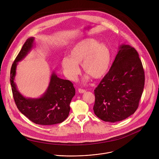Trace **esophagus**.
Instances as JSON below:
<instances>
[{"mask_svg": "<svg viewBox=\"0 0 159 159\" xmlns=\"http://www.w3.org/2000/svg\"><path fill=\"white\" fill-rule=\"evenodd\" d=\"M78 92L80 93H84L86 92V90L85 89H81V88H79L78 89Z\"/></svg>", "mask_w": 159, "mask_h": 159, "instance_id": "1", "label": "esophagus"}]
</instances>
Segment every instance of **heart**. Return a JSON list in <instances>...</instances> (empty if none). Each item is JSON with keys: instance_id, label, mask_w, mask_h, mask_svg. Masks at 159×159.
<instances>
[{"instance_id": "heart-1", "label": "heart", "mask_w": 159, "mask_h": 159, "mask_svg": "<svg viewBox=\"0 0 159 159\" xmlns=\"http://www.w3.org/2000/svg\"><path fill=\"white\" fill-rule=\"evenodd\" d=\"M111 62V52L107 45L99 43L93 39H85L77 43L70 50L69 57H64L61 65L65 76L70 80H75L80 73L79 67L81 64L83 70L88 75L98 79L108 71Z\"/></svg>"}]
</instances>
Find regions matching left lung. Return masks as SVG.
<instances>
[{"label": "left lung", "mask_w": 159, "mask_h": 159, "mask_svg": "<svg viewBox=\"0 0 159 159\" xmlns=\"http://www.w3.org/2000/svg\"><path fill=\"white\" fill-rule=\"evenodd\" d=\"M144 83L137 52L130 45H120L109 71L94 91L95 115L110 122L127 118L138 108Z\"/></svg>", "instance_id": "obj_1"}]
</instances>
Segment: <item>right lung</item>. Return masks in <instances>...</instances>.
Returning <instances> with one entry per match:
<instances>
[{
    "mask_svg": "<svg viewBox=\"0 0 159 159\" xmlns=\"http://www.w3.org/2000/svg\"><path fill=\"white\" fill-rule=\"evenodd\" d=\"M34 42V37L26 40L12 65L10 81L13 97L19 110L32 122L44 125L59 124L68 117L70 104L75 95V89L70 81L61 79L53 72L46 92L37 99L23 96L14 82L18 62L31 50Z\"/></svg>",
    "mask_w": 159,
    "mask_h": 159,
    "instance_id": "obj_1",
    "label": "right lung"
}]
</instances>
